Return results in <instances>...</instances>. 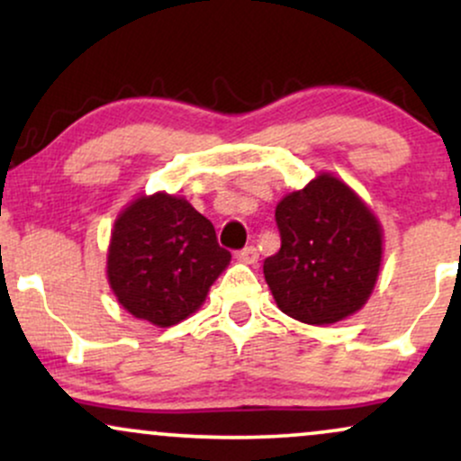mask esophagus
I'll return each instance as SVG.
<instances>
[{"label":"esophagus","instance_id":"34e87169","mask_svg":"<svg viewBox=\"0 0 461 461\" xmlns=\"http://www.w3.org/2000/svg\"><path fill=\"white\" fill-rule=\"evenodd\" d=\"M236 258H238V262H242V264H256L260 256H258L256 247H245L236 253Z\"/></svg>","mask_w":461,"mask_h":461}]
</instances>
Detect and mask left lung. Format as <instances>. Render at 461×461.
I'll return each mask as SVG.
<instances>
[{
  "label": "left lung",
  "mask_w": 461,
  "mask_h": 461,
  "mask_svg": "<svg viewBox=\"0 0 461 461\" xmlns=\"http://www.w3.org/2000/svg\"><path fill=\"white\" fill-rule=\"evenodd\" d=\"M282 249L264 260V279L284 314L333 325L364 308L384 258L373 210L333 173H319L275 208Z\"/></svg>",
  "instance_id": "left-lung-1"
}]
</instances>
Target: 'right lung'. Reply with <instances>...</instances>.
<instances>
[{
    "label": "right lung",
    "instance_id": "add662e5",
    "mask_svg": "<svg viewBox=\"0 0 461 461\" xmlns=\"http://www.w3.org/2000/svg\"><path fill=\"white\" fill-rule=\"evenodd\" d=\"M231 253L184 197L139 194L113 225L105 275L116 301L140 321L171 327L203 305Z\"/></svg>",
    "mask_w": 461,
    "mask_h": 461
}]
</instances>
